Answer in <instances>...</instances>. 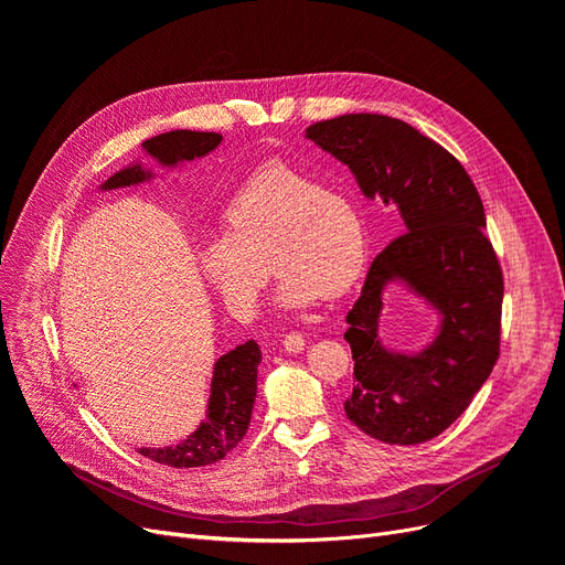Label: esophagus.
<instances>
[{
	"mask_svg": "<svg viewBox=\"0 0 565 565\" xmlns=\"http://www.w3.org/2000/svg\"><path fill=\"white\" fill-rule=\"evenodd\" d=\"M282 347H285V351H289V353H299V351H303L306 341H303V337H301L299 332H289V334L282 337Z\"/></svg>",
	"mask_w": 565,
	"mask_h": 565,
	"instance_id": "obj_1",
	"label": "esophagus"
}]
</instances>
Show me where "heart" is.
I'll return each instance as SVG.
<instances>
[{
    "mask_svg": "<svg viewBox=\"0 0 565 565\" xmlns=\"http://www.w3.org/2000/svg\"><path fill=\"white\" fill-rule=\"evenodd\" d=\"M198 262L204 280L237 318L256 311L268 266L280 276V309L301 311L320 297L349 292L361 276L363 218L341 188L318 183L295 167L268 164L231 198L224 235L204 243Z\"/></svg>",
    "mask_w": 565,
    "mask_h": 565,
    "instance_id": "1",
    "label": "heart"
}]
</instances>
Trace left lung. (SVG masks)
Returning <instances> with one entry per match:
<instances>
[{
  "label": "left lung",
  "mask_w": 565,
  "mask_h": 565,
  "mask_svg": "<svg viewBox=\"0 0 565 565\" xmlns=\"http://www.w3.org/2000/svg\"><path fill=\"white\" fill-rule=\"evenodd\" d=\"M306 139L344 162L365 198L396 204L405 233L374 256L347 316L353 393L347 417L388 446H417L465 413L500 358L504 278L467 169L403 119L353 113L322 119ZM405 281L441 313L431 345L407 356L379 341L381 295Z\"/></svg>",
  "instance_id": "left-lung-1"
}]
</instances>
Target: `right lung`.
<instances>
[{"label": "right lung", "mask_w": 565, "mask_h": 565, "mask_svg": "<svg viewBox=\"0 0 565 565\" xmlns=\"http://www.w3.org/2000/svg\"><path fill=\"white\" fill-rule=\"evenodd\" d=\"M221 143V134L214 131H191L174 129L143 141L150 158H156L162 167H177L179 162H191L204 158ZM152 174L141 164H131L122 172L110 177L104 191L125 188L148 181ZM262 363V351L256 341H245L214 363V377L210 391V405L204 422L198 429L181 440L179 446L169 448H139V452L158 465L174 469L207 467L224 459L237 443L247 434L252 419V407L256 398V367Z\"/></svg>", "instance_id": "right-lung-1"}]
</instances>
